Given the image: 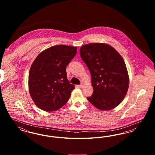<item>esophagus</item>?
<instances>
[{
  "mask_svg": "<svg viewBox=\"0 0 155 155\" xmlns=\"http://www.w3.org/2000/svg\"><path fill=\"white\" fill-rule=\"evenodd\" d=\"M83 86H84V84H81L80 85H78V87L79 88H82L83 87Z\"/></svg>",
  "mask_w": 155,
  "mask_h": 155,
  "instance_id": "1",
  "label": "esophagus"
}]
</instances>
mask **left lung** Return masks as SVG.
Instances as JSON below:
<instances>
[{
  "label": "left lung",
  "instance_id": "left-lung-1",
  "mask_svg": "<svg viewBox=\"0 0 155 155\" xmlns=\"http://www.w3.org/2000/svg\"><path fill=\"white\" fill-rule=\"evenodd\" d=\"M81 59L92 77L94 92L87 99L97 109L109 110L124 99L129 77L121 56L109 45L94 43L82 46Z\"/></svg>",
  "mask_w": 155,
  "mask_h": 155
}]
</instances>
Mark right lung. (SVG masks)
I'll list each match as a JSON object with an SVG mask.
<instances>
[{
	"label": "right lung",
	"instance_id": "add662e5",
	"mask_svg": "<svg viewBox=\"0 0 155 155\" xmlns=\"http://www.w3.org/2000/svg\"><path fill=\"white\" fill-rule=\"evenodd\" d=\"M77 47L59 45L41 52L30 68L28 87L37 106L46 111L57 110L68 102L74 85L67 77L66 67Z\"/></svg>",
	"mask_w": 155,
	"mask_h": 155
}]
</instances>
